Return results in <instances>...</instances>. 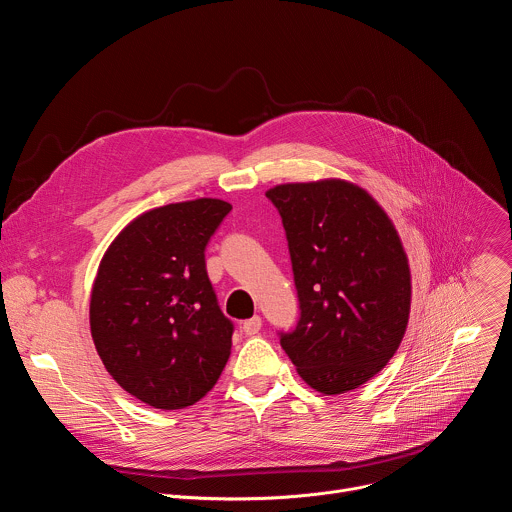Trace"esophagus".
Here are the masks:
<instances>
[{"mask_svg": "<svg viewBox=\"0 0 512 512\" xmlns=\"http://www.w3.org/2000/svg\"><path fill=\"white\" fill-rule=\"evenodd\" d=\"M260 329H262V319H260V317H252V319H248V321L242 323V331H244L248 337L258 335Z\"/></svg>", "mask_w": 512, "mask_h": 512, "instance_id": "obj_1", "label": "esophagus"}]
</instances>
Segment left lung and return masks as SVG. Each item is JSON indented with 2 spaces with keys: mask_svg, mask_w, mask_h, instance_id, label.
Instances as JSON below:
<instances>
[{
  "mask_svg": "<svg viewBox=\"0 0 512 512\" xmlns=\"http://www.w3.org/2000/svg\"><path fill=\"white\" fill-rule=\"evenodd\" d=\"M288 240L300 319L280 345L313 389L337 395L377 375L397 351L412 276L379 203L343 179L266 191Z\"/></svg>",
  "mask_w": 512,
  "mask_h": 512,
  "instance_id": "left-lung-1",
  "label": "left lung"
}]
</instances>
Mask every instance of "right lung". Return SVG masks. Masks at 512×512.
Returning a JSON list of instances; mask_svg holds the SVG:
<instances>
[{"label":"right lung","mask_w":512,"mask_h":512,"mask_svg":"<svg viewBox=\"0 0 512 512\" xmlns=\"http://www.w3.org/2000/svg\"><path fill=\"white\" fill-rule=\"evenodd\" d=\"M201 197L135 218L100 260L90 333L113 379L157 410H183L220 379L234 325L206 270V246L230 214Z\"/></svg>","instance_id":"add662e5"}]
</instances>
